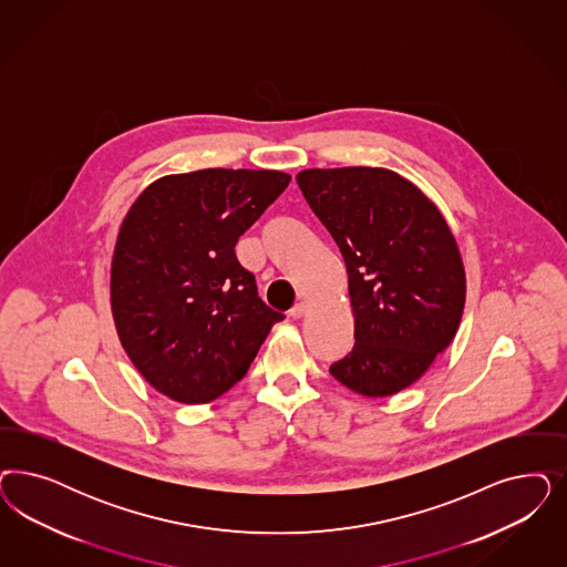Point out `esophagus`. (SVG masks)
I'll return each instance as SVG.
<instances>
[{"instance_id": "34e87169", "label": "esophagus", "mask_w": 567, "mask_h": 567, "mask_svg": "<svg viewBox=\"0 0 567 567\" xmlns=\"http://www.w3.org/2000/svg\"><path fill=\"white\" fill-rule=\"evenodd\" d=\"M305 312H307V302H298V305H293L292 311H290V317H293V319H300Z\"/></svg>"}]
</instances>
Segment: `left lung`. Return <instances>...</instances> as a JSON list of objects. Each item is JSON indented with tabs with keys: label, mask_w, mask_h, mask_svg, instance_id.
<instances>
[{
	"label": "left lung",
	"mask_w": 567,
	"mask_h": 567,
	"mask_svg": "<svg viewBox=\"0 0 567 567\" xmlns=\"http://www.w3.org/2000/svg\"><path fill=\"white\" fill-rule=\"evenodd\" d=\"M344 256L354 347L329 367L352 392L382 399L417 382L457 333L465 269L439 206L390 168L296 175Z\"/></svg>",
	"instance_id": "left-lung-1"
}]
</instances>
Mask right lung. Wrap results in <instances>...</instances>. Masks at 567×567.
<instances>
[{
  "label": "right lung",
  "mask_w": 567,
  "mask_h": 567,
  "mask_svg": "<svg viewBox=\"0 0 567 567\" xmlns=\"http://www.w3.org/2000/svg\"><path fill=\"white\" fill-rule=\"evenodd\" d=\"M290 179L262 168L166 175L128 208L110 307L131 363L161 394L185 404L219 399L284 319L258 298L236 244Z\"/></svg>",
  "instance_id": "right-lung-1"
}]
</instances>
